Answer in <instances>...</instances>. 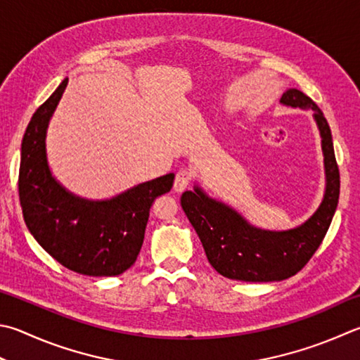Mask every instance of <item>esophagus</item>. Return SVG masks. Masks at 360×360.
<instances>
[{"mask_svg": "<svg viewBox=\"0 0 360 360\" xmlns=\"http://www.w3.org/2000/svg\"><path fill=\"white\" fill-rule=\"evenodd\" d=\"M193 179V174L188 171V169H180V171L175 174V180H174V189L177 193L185 191V189L189 186V183H191Z\"/></svg>", "mask_w": 360, "mask_h": 360, "instance_id": "34e87169", "label": "esophagus"}]
</instances>
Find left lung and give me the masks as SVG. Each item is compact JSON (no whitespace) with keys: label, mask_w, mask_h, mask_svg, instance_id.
<instances>
[{"label":"left lung","mask_w":360,"mask_h":360,"mask_svg":"<svg viewBox=\"0 0 360 360\" xmlns=\"http://www.w3.org/2000/svg\"><path fill=\"white\" fill-rule=\"evenodd\" d=\"M281 103L314 111L321 136L326 191L316 212L290 230L257 229L230 208L194 186L181 194V208L199 235L210 264L224 277L243 282H274L295 276L311 259L326 235L340 195V172L330 128L320 108L297 89L283 92Z\"/></svg>","instance_id":"8db88e82"}]
</instances>
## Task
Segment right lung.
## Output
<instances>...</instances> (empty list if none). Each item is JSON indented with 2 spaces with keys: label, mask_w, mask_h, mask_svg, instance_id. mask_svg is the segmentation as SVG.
Listing matches in <instances>:
<instances>
[{
  "label": "right lung",
  "mask_w": 360,
  "mask_h": 360,
  "mask_svg": "<svg viewBox=\"0 0 360 360\" xmlns=\"http://www.w3.org/2000/svg\"><path fill=\"white\" fill-rule=\"evenodd\" d=\"M69 83L65 78L32 114L22 141L18 195L26 227L54 260L84 276H119L136 262L148 212L169 193L174 174L127 189L108 200L78 198L53 177L46 128Z\"/></svg>",
  "instance_id": "right-lung-1"
}]
</instances>
